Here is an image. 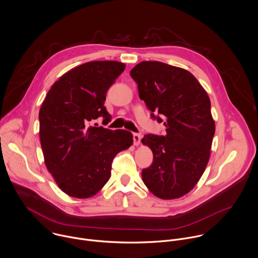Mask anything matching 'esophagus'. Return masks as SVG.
<instances>
[{
  "label": "esophagus",
  "instance_id": "34e87169",
  "mask_svg": "<svg viewBox=\"0 0 258 258\" xmlns=\"http://www.w3.org/2000/svg\"><path fill=\"white\" fill-rule=\"evenodd\" d=\"M142 135L141 134H134V144L135 146H139L141 144Z\"/></svg>",
  "mask_w": 258,
  "mask_h": 258
}]
</instances>
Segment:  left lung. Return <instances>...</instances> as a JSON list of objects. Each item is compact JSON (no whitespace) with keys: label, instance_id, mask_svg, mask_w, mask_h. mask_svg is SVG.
Listing matches in <instances>:
<instances>
[{"label":"left lung","instance_id":"obj_1","mask_svg":"<svg viewBox=\"0 0 258 258\" xmlns=\"http://www.w3.org/2000/svg\"><path fill=\"white\" fill-rule=\"evenodd\" d=\"M131 76L152 117L166 126V136L149 134L142 140L154 156L143 181L160 199L180 198L199 182L210 158L215 134L210 98L191 72L163 62L143 61Z\"/></svg>","mask_w":258,"mask_h":258}]
</instances>
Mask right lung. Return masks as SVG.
I'll return each mask as SVG.
<instances>
[{
  "label": "right lung",
  "mask_w": 258,
  "mask_h": 258,
  "mask_svg": "<svg viewBox=\"0 0 258 258\" xmlns=\"http://www.w3.org/2000/svg\"><path fill=\"white\" fill-rule=\"evenodd\" d=\"M117 61H91L64 73L48 91L39 111L44 162L58 187L70 197L94 196L107 183L111 163L133 143L132 133L88 125L111 115L104 101L123 72Z\"/></svg>",
  "instance_id": "1"
}]
</instances>
